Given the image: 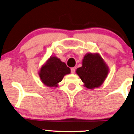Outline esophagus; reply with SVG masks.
<instances>
[{
    "mask_svg": "<svg viewBox=\"0 0 134 134\" xmlns=\"http://www.w3.org/2000/svg\"><path fill=\"white\" fill-rule=\"evenodd\" d=\"M75 67H72V68H71V72H72V74H74V73L75 72Z\"/></svg>",
    "mask_w": 134,
    "mask_h": 134,
    "instance_id": "34e87169",
    "label": "esophagus"
}]
</instances>
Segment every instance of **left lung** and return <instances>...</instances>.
Segmentation results:
<instances>
[{
	"label": "left lung",
	"mask_w": 134,
	"mask_h": 134,
	"mask_svg": "<svg viewBox=\"0 0 134 134\" xmlns=\"http://www.w3.org/2000/svg\"><path fill=\"white\" fill-rule=\"evenodd\" d=\"M108 67L98 54L88 53L82 60V66L77 69L84 86L89 89L100 87L108 74Z\"/></svg>",
	"instance_id": "obj_1"
}]
</instances>
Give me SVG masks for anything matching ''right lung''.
I'll list each match as a JSON object with an SVG mask.
<instances>
[{"mask_svg":"<svg viewBox=\"0 0 134 134\" xmlns=\"http://www.w3.org/2000/svg\"><path fill=\"white\" fill-rule=\"evenodd\" d=\"M70 73V69L56 57H51L39 72L42 82L47 87H57L64 75Z\"/></svg>","mask_w":134,"mask_h":134,"instance_id":"1","label":"right lung"}]
</instances>
